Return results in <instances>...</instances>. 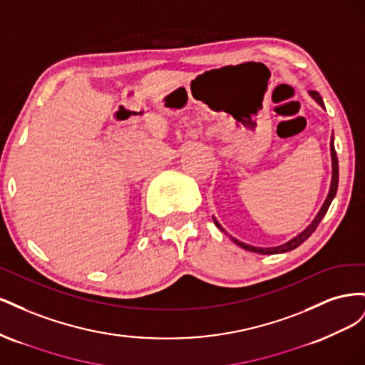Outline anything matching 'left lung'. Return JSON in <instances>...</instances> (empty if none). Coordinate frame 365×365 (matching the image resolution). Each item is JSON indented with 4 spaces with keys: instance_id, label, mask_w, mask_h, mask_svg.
<instances>
[{
    "instance_id": "8db88e82",
    "label": "left lung",
    "mask_w": 365,
    "mask_h": 365,
    "mask_svg": "<svg viewBox=\"0 0 365 365\" xmlns=\"http://www.w3.org/2000/svg\"><path fill=\"white\" fill-rule=\"evenodd\" d=\"M309 96H311L314 101L322 106L323 109H324V103H323V98H322V96H319L317 91H309ZM330 158H332V180H330V187H329V193H327V196H326V200H324V202H323V205H322V208L318 210V213L315 215V217H314V220L311 224H309L303 231H300V233H298L297 236H294L292 239H289L288 242H284V244H282V245H277V247H269V248H262V247H252V245H248V244H244V242H240V240H237L236 237H233V236H230L227 231L222 228V225H220L217 220H216V217L213 216V220H215V225L222 231V233H225L231 240L235 242L236 245H239L240 248H244V250H247V251H251V252H259V254H280V252H286V251H291V250H295L297 247H300L303 242L311 236L314 231H315V228L318 227V224L322 222V219L324 217V215L327 213V210H329V205H330V202L334 201V197H335V195H336V189H338V158H336V152H335V146H334V134H332V137H330Z\"/></svg>"
}]
</instances>
